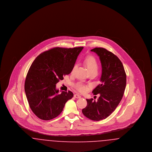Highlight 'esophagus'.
I'll return each mask as SVG.
<instances>
[{
  "mask_svg": "<svg viewBox=\"0 0 152 152\" xmlns=\"http://www.w3.org/2000/svg\"><path fill=\"white\" fill-rule=\"evenodd\" d=\"M74 97H75V98H76V99H80V98L81 97V96H80L79 94H74Z\"/></svg>",
  "mask_w": 152,
  "mask_h": 152,
  "instance_id": "1",
  "label": "esophagus"
}]
</instances>
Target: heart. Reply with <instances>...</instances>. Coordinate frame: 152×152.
Returning <instances> with one entry per match:
<instances>
[{"instance_id":"1","label":"heart","mask_w":152,"mask_h":152,"mask_svg":"<svg viewBox=\"0 0 152 152\" xmlns=\"http://www.w3.org/2000/svg\"><path fill=\"white\" fill-rule=\"evenodd\" d=\"M84 62L87 65L89 72H91V71H97V72L98 68H99V64H98V62H97L96 58H94V56H88L87 58H85ZM76 66H77L76 64L73 65L72 69V73L73 72V71H75ZM75 88L78 91H79L80 92H82L86 91L87 89V87L84 86L81 83H77L75 86Z\"/></svg>"}]
</instances>
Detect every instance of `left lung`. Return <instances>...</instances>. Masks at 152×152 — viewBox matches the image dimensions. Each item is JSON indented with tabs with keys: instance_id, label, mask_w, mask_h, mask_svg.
I'll list each match as a JSON object with an SVG mask.
<instances>
[{
	"instance_id": "obj_1",
	"label": "left lung",
	"mask_w": 152,
	"mask_h": 152,
	"mask_svg": "<svg viewBox=\"0 0 152 152\" xmlns=\"http://www.w3.org/2000/svg\"><path fill=\"white\" fill-rule=\"evenodd\" d=\"M100 58L102 66L101 84L92 91L100 94L97 101L87 99V105L82 110L83 115L90 120L105 119L116 109L123 98L126 87V76L123 63L112 52L104 48L91 50Z\"/></svg>"
}]
</instances>
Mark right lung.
Wrapping results in <instances>:
<instances>
[{"label": "right lung", "mask_w": 152, "mask_h": 152, "mask_svg": "<svg viewBox=\"0 0 152 152\" xmlns=\"http://www.w3.org/2000/svg\"><path fill=\"white\" fill-rule=\"evenodd\" d=\"M83 47L53 48L40 54L29 68L24 90L29 107L38 118L50 120L58 116L72 92L58 94L56 84L72 72Z\"/></svg>", "instance_id": "right-lung-1"}]
</instances>
